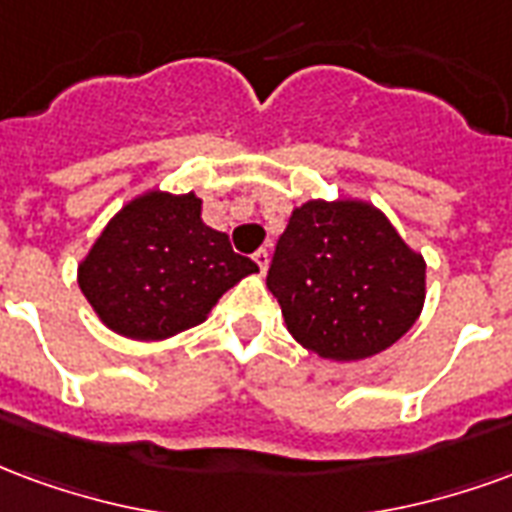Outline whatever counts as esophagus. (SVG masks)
Masks as SVG:
<instances>
[{"label":"esophagus","mask_w":512,"mask_h":512,"mask_svg":"<svg viewBox=\"0 0 512 512\" xmlns=\"http://www.w3.org/2000/svg\"><path fill=\"white\" fill-rule=\"evenodd\" d=\"M253 261L259 264L261 275H264V272H267V267H270V251H267V248H261V251L253 253Z\"/></svg>","instance_id":"1"}]
</instances>
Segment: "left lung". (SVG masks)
Returning a JSON list of instances; mask_svg holds the SVG:
<instances>
[{
  "label": "left lung",
  "instance_id": "8db88e82",
  "mask_svg": "<svg viewBox=\"0 0 512 512\" xmlns=\"http://www.w3.org/2000/svg\"><path fill=\"white\" fill-rule=\"evenodd\" d=\"M267 286L294 341L346 363L409 333L425 302V259L374 204L316 199L294 207Z\"/></svg>",
  "mask_w": 512,
  "mask_h": 512
}]
</instances>
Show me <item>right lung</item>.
<instances>
[{
    "instance_id": "obj_1",
    "label": "right lung",
    "mask_w": 512,
    "mask_h": 512,
    "mask_svg": "<svg viewBox=\"0 0 512 512\" xmlns=\"http://www.w3.org/2000/svg\"><path fill=\"white\" fill-rule=\"evenodd\" d=\"M251 272L259 267L231 251L229 234L201 220L196 193L147 190L100 231L78 264V286L108 330L163 341L204 322Z\"/></svg>"
}]
</instances>
